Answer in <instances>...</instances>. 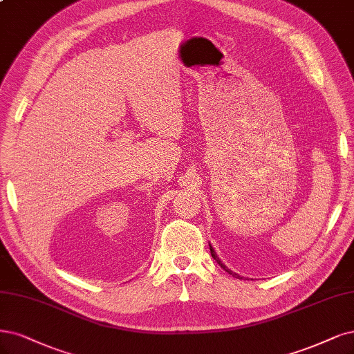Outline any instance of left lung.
Listing matches in <instances>:
<instances>
[{"instance_id": "obj_1", "label": "left lung", "mask_w": 354, "mask_h": 354, "mask_svg": "<svg viewBox=\"0 0 354 354\" xmlns=\"http://www.w3.org/2000/svg\"><path fill=\"white\" fill-rule=\"evenodd\" d=\"M209 250H211V254H212V258H214V259H215V261H216V263H218V265H219V266H221V268H223V270H224V271H227V272H228V274H230V275H233V277H236V278H239V279H241V278H243V277H241V275H239V274H236V272H234V271H231V270H228V268H227V266H225V265H224V263H223V261H221V259H219V258H218V254H216V253H215V250H214V248H212V246H211V245H209Z\"/></svg>"}]
</instances>
